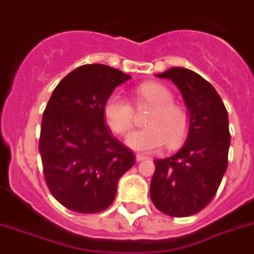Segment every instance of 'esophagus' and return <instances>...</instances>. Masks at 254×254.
<instances>
[{"mask_svg": "<svg viewBox=\"0 0 254 254\" xmlns=\"http://www.w3.org/2000/svg\"><path fill=\"white\" fill-rule=\"evenodd\" d=\"M135 160H136V162H140V161L147 160V157H145V156H143V154H136Z\"/></svg>", "mask_w": 254, "mask_h": 254, "instance_id": "obj_1", "label": "esophagus"}]
</instances>
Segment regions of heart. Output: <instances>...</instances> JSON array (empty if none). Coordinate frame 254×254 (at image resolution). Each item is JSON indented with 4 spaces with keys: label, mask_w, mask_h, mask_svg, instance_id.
<instances>
[{
    "label": "heart",
    "mask_w": 254,
    "mask_h": 254,
    "mask_svg": "<svg viewBox=\"0 0 254 254\" xmlns=\"http://www.w3.org/2000/svg\"><path fill=\"white\" fill-rule=\"evenodd\" d=\"M138 105L151 106L144 120L145 127L127 136L130 148L151 152L166 144L169 149L179 147L189 130V116L182 106L174 103V94L167 87L156 81L143 83L135 89ZM106 124L115 134L125 135L134 125V110L124 97L112 93L103 105Z\"/></svg>",
    "instance_id": "b5f03b06"
}]
</instances>
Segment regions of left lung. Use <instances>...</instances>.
I'll return each mask as SVG.
<instances>
[{"mask_svg":"<svg viewBox=\"0 0 254 254\" xmlns=\"http://www.w3.org/2000/svg\"><path fill=\"white\" fill-rule=\"evenodd\" d=\"M156 76L179 88L189 111L184 145L171 157L154 160L151 199L161 212L187 217L199 212L215 197L228 167V111L215 88L197 72L171 67Z\"/></svg>","mask_w":254,"mask_h":254,"instance_id":"8db88e82","label":"left lung"}]
</instances>
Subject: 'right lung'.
<instances>
[{
    "label": "right lung",
    "mask_w": 254,
    "mask_h": 254,
    "mask_svg": "<svg viewBox=\"0 0 254 254\" xmlns=\"http://www.w3.org/2000/svg\"><path fill=\"white\" fill-rule=\"evenodd\" d=\"M130 75L102 64L72 70L55 88L39 138L43 174L55 198L79 213H97L114 202L121 176L135 162L114 138L103 105Z\"/></svg>",
    "instance_id": "1"
}]
</instances>
